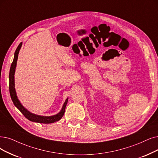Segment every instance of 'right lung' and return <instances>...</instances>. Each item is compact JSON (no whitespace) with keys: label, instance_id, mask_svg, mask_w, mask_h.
I'll list each match as a JSON object with an SVG mask.
<instances>
[{"label":"right lung","instance_id":"right-lung-1","mask_svg":"<svg viewBox=\"0 0 158 158\" xmlns=\"http://www.w3.org/2000/svg\"><path fill=\"white\" fill-rule=\"evenodd\" d=\"M22 45V43H21L19 46L17 47L15 54H14V61L12 62L11 65L10 70V74H9V80H10V84H9V89H10V94L11 98L13 101V103L14 105L17 107V109L19 110L23 115L26 117L29 121L35 122V123H43V124H49V123H52L56 121H58L61 118V117L64 116L65 110V107L67 104L68 98L65 100V102L63 106V108L61 110V111L53 116H50V117H44L41 115H37L33 113H31L29 112L27 109H25L24 107L22 106V104L20 103L19 100H18L15 89V83H14V74L15 71V67L17 65V60L18 58V54L19 52L20 48Z\"/></svg>","mask_w":158,"mask_h":158}]
</instances>
